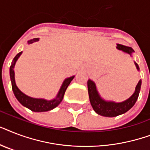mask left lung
Masks as SVG:
<instances>
[{"label": "left lung", "mask_w": 150, "mask_h": 150, "mask_svg": "<svg viewBox=\"0 0 150 150\" xmlns=\"http://www.w3.org/2000/svg\"><path fill=\"white\" fill-rule=\"evenodd\" d=\"M117 48L118 50L130 54L131 56L132 55V53L134 52L132 47L121 45V44H117ZM135 64L137 70L139 71V67L138 65V64L135 62ZM141 85H142V80H139V82H138L137 86L135 87V93L132 95V96L123 102L115 103L113 101H106L101 98L96 89V84L92 80L89 79L87 82V86H88V93H89L90 103L93 108L94 111L101 116L110 117L118 116V115L126 113L135 105L139 97Z\"/></svg>", "instance_id": "left-lung-1"}]
</instances>
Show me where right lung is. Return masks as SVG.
Returning a JSON list of instances; mask_svg holds the SVG:
<instances>
[{
  "label": "right lung",
  "instance_id": "1",
  "mask_svg": "<svg viewBox=\"0 0 150 150\" xmlns=\"http://www.w3.org/2000/svg\"><path fill=\"white\" fill-rule=\"evenodd\" d=\"M38 40L39 38L33 39V40H30L29 41H28V43H33ZM22 52H20L14 57L12 62H11V65L10 66V78L11 82V87H12L13 93L15 94V97L19 101L21 104L23 105L24 107H27V108H29V110H31L32 111L44 112L51 110L57 107L61 103V102L63 100L64 95L66 89H67L68 86L70 84V82L72 81L75 76L68 78V79H66L64 81L63 84L61 86L58 93H57L56 97L53 99V100H44V99L33 98V97L26 96L25 94H24L22 92L20 91L19 89L18 88L16 84H15V71H14V68H15V64L16 63V61H17V60L20 57V55L22 54Z\"/></svg>",
  "mask_w": 150,
  "mask_h": 150
}]
</instances>
